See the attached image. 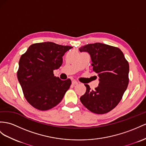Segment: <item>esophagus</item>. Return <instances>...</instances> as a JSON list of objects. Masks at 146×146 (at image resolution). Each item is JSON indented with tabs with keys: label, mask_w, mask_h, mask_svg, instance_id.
Wrapping results in <instances>:
<instances>
[{
	"label": "esophagus",
	"mask_w": 146,
	"mask_h": 146,
	"mask_svg": "<svg viewBox=\"0 0 146 146\" xmlns=\"http://www.w3.org/2000/svg\"><path fill=\"white\" fill-rule=\"evenodd\" d=\"M78 83H79V82H78L77 81L74 80V81H72V84L73 85H76V84H78Z\"/></svg>",
	"instance_id": "1"
}]
</instances>
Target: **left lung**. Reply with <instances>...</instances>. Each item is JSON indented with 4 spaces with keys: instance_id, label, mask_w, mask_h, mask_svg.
<instances>
[{
    "instance_id": "1",
    "label": "left lung",
    "mask_w": 146,
    "mask_h": 146,
    "mask_svg": "<svg viewBox=\"0 0 146 146\" xmlns=\"http://www.w3.org/2000/svg\"><path fill=\"white\" fill-rule=\"evenodd\" d=\"M79 50L90 55L93 70L99 81L95 90L84 84L86 91L81 96V102L93 113H106L118 105L128 87V62L119 48L105 44H89Z\"/></svg>"
}]
</instances>
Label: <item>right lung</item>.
Segmentation results:
<instances>
[{
	"label": "right lung",
	"mask_w": 146,
	"mask_h": 146,
	"mask_svg": "<svg viewBox=\"0 0 146 146\" xmlns=\"http://www.w3.org/2000/svg\"><path fill=\"white\" fill-rule=\"evenodd\" d=\"M72 48L52 42L36 43L21 56L17 78L25 98L36 109H52L69 89L71 80L63 81L53 72L60 67L63 56Z\"/></svg>",
	"instance_id": "right-lung-1"
}]
</instances>
